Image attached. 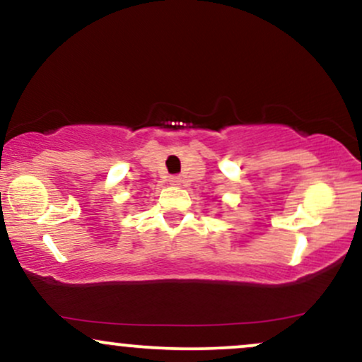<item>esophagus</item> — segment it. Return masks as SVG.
Returning <instances> with one entry per match:
<instances>
[{
  "label": "esophagus",
  "mask_w": 362,
  "mask_h": 362,
  "mask_svg": "<svg viewBox=\"0 0 362 362\" xmlns=\"http://www.w3.org/2000/svg\"><path fill=\"white\" fill-rule=\"evenodd\" d=\"M170 185H173V187H182V184H184V178L182 177H178V175H173V177H170Z\"/></svg>",
  "instance_id": "1"
}]
</instances>
